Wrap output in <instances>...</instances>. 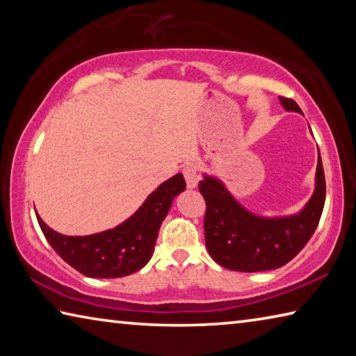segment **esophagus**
<instances>
[{
	"instance_id": "obj_1",
	"label": "esophagus",
	"mask_w": 356,
	"mask_h": 356,
	"mask_svg": "<svg viewBox=\"0 0 356 356\" xmlns=\"http://www.w3.org/2000/svg\"><path fill=\"white\" fill-rule=\"evenodd\" d=\"M184 176H185V182L186 186L190 190L196 188L197 184H200V172H197V166L195 163H186L184 168Z\"/></svg>"
}]
</instances>
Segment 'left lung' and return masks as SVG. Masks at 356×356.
<instances>
[{
  "mask_svg": "<svg viewBox=\"0 0 356 356\" xmlns=\"http://www.w3.org/2000/svg\"><path fill=\"white\" fill-rule=\"evenodd\" d=\"M286 111L301 113L292 99L280 97ZM200 191L206 200L204 234L209 254L216 264L236 272H267L280 268L309 242L322 216L325 176L318 154L316 188L298 213L261 216L236 201L218 177L204 174Z\"/></svg>",
  "mask_w": 356,
  "mask_h": 356,
  "instance_id": "8db88e82",
  "label": "left lung"
}]
</instances>
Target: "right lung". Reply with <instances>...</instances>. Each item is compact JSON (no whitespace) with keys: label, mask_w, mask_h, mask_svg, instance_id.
<instances>
[{"label":"right lung","mask_w":356,"mask_h":356,"mask_svg":"<svg viewBox=\"0 0 356 356\" xmlns=\"http://www.w3.org/2000/svg\"><path fill=\"white\" fill-rule=\"evenodd\" d=\"M185 186L182 174H176L150 193L130 218L91 236H64L35 216L48 243L70 267L89 278H122L150 261L161 222Z\"/></svg>","instance_id":"obj_1"}]
</instances>
